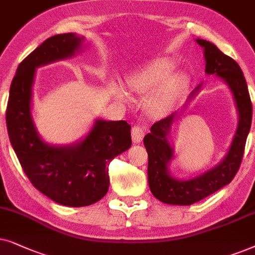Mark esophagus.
I'll use <instances>...</instances> for the list:
<instances>
[{"label": "esophagus", "instance_id": "esophagus-1", "mask_svg": "<svg viewBox=\"0 0 255 255\" xmlns=\"http://www.w3.org/2000/svg\"><path fill=\"white\" fill-rule=\"evenodd\" d=\"M144 136V129L143 127L140 125H135L133 128H131V138H133L134 143H140V142L143 140Z\"/></svg>", "mask_w": 255, "mask_h": 255}]
</instances>
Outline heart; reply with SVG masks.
Masks as SVG:
<instances>
[{"label": "heart", "mask_w": 255, "mask_h": 255, "mask_svg": "<svg viewBox=\"0 0 255 255\" xmlns=\"http://www.w3.org/2000/svg\"><path fill=\"white\" fill-rule=\"evenodd\" d=\"M177 64L175 60L169 58L152 60L128 78V87L134 92L145 93L158 86L149 96L148 106L154 112L167 111L174 105L185 83L183 74L176 73L171 76Z\"/></svg>", "instance_id": "b5f03b06"}]
</instances>
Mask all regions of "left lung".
I'll use <instances>...</instances> for the list:
<instances>
[{"mask_svg": "<svg viewBox=\"0 0 255 255\" xmlns=\"http://www.w3.org/2000/svg\"><path fill=\"white\" fill-rule=\"evenodd\" d=\"M196 42L204 49L205 73L222 78L233 94L239 113L238 128L223 161L202 175L185 181L175 178L169 171V164L174 158V148L169 143L168 135L176 113L151 126L150 133L143 140L148 152V183L152 195L165 204L191 205L231 183L239 170L252 122L249 87L238 63L208 40L196 39ZM201 86L198 85L193 90L190 98L199 92Z\"/></svg>", "mask_w": 255, "mask_h": 255, "instance_id": "1", "label": "left lung"}]
</instances>
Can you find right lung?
<instances>
[{
    "mask_svg": "<svg viewBox=\"0 0 255 255\" xmlns=\"http://www.w3.org/2000/svg\"><path fill=\"white\" fill-rule=\"evenodd\" d=\"M85 38L77 33L50 37L17 67L10 85L5 121L9 140L30 182L43 195L65 206L100 201L110 188L108 163L131 145L127 122L98 120L86 137L70 145H52L37 133L31 117L36 69L72 57Z\"/></svg>",
    "mask_w": 255,
    "mask_h": 255,
    "instance_id": "add662e5",
    "label": "right lung"
}]
</instances>
